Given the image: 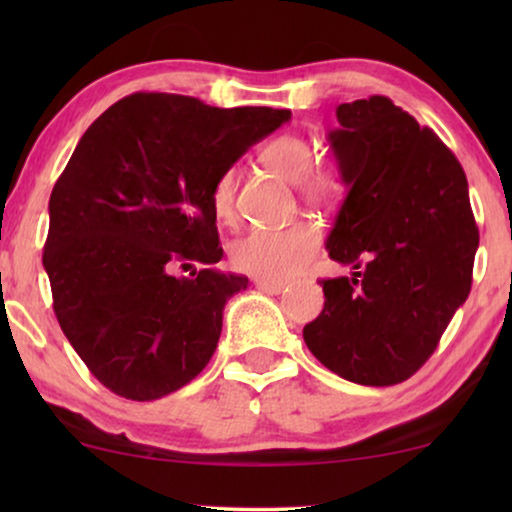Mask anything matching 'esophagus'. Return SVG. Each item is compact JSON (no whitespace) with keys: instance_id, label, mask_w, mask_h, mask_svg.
Instances as JSON below:
<instances>
[{"instance_id":"obj_1","label":"esophagus","mask_w":512,"mask_h":512,"mask_svg":"<svg viewBox=\"0 0 512 512\" xmlns=\"http://www.w3.org/2000/svg\"><path fill=\"white\" fill-rule=\"evenodd\" d=\"M256 289L268 291V293H282L286 289V282H272V279H254Z\"/></svg>"}]
</instances>
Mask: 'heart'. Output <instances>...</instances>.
<instances>
[{"mask_svg": "<svg viewBox=\"0 0 512 512\" xmlns=\"http://www.w3.org/2000/svg\"><path fill=\"white\" fill-rule=\"evenodd\" d=\"M261 160L282 179L300 184L305 200L317 202V205H328L345 191V177H342L340 167L324 163L312 168L314 149L310 139L296 135V132H286L265 144ZM235 184V170H226L214 181L212 209L221 221H228L233 216ZM319 247V228L310 221H296L284 228L249 230L233 244L230 261L244 275L284 282V279L303 272L317 256Z\"/></svg>", "mask_w": 512, "mask_h": 512, "instance_id": "1", "label": "heart"}]
</instances>
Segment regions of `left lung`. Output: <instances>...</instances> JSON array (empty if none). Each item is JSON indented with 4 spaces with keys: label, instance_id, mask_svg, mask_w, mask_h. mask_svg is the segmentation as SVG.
<instances>
[{
    "label": "left lung",
    "instance_id": "1",
    "mask_svg": "<svg viewBox=\"0 0 512 512\" xmlns=\"http://www.w3.org/2000/svg\"><path fill=\"white\" fill-rule=\"evenodd\" d=\"M328 132L345 200L326 237L352 277L324 279L305 345L335 375L391 387L424 366L471 291L478 251L454 153L389 97L340 104Z\"/></svg>",
    "mask_w": 512,
    "mask_h": 512
}]
</instances>
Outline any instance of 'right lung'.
<instances>
[{
  "label": "right lung",
  "instance_id": "1",
  "mask_svg": "<svg viewBox=\"0 0 512 512\" xmlns=\"http://www.w3.org/2000/svg\"><path fill=\"white\" fill-rule=\"evenodd\" d=\"M289 118L137 93L83 132L48 202L44 268L62 333L114 394L156 401L212 359L223 307L249 284L209 268L223 256L214 181ZM193 264L206 268L173 275Z\"/></svg>",
  "mask_w": 512,
  "mask_h": 512
}]
</instances>
